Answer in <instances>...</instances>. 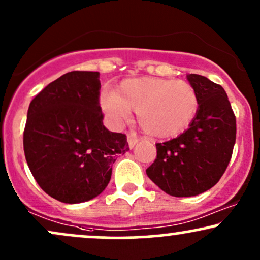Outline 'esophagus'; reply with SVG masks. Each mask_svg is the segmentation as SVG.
<instances>
[{"mask_svg":"<svg viewBox=\"0 0 260 260\" xmlns=\"http://www.w3.org/2000/svg\"><path fill=\"white\" fill-rule=\"evenodd\" d=\"M127 140H128V145H129V148L132 149V148H134V145H136V144L139 142V138H137V137H134V136H132V134H129V136L127 137Z\"/></svg>","mask_w":260,"mask_h":260,"instance_id":"34e87169","label":"esophagus"}]
</instances>
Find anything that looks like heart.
<instances>
[{
	"label": "heart",
	"mask_w": 260,
	"mask_h": 260,
	"mask_svg": "<svg viewBox=\"0 0 260 260\" xmlns=\"http://www.w3.org/2000/svg\"><path fill=\"white\" fill-rule=\"evenodd\" d=\"M100 103L115 123L126 120L134 111L148 136L171 138L191 124L200 99L198 90L189 82L146 76L124 80L115 93H104Z\"/></svg>",
	"instance_id": "1"
}]
</instances>
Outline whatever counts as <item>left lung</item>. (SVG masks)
<instances>
[{"instance_id": "1", "label": "left lung", "mask_w": 260, "mask_h": 260, "mask_svg": "<svg viewBox=\"0 0 260 260\" xmlns=\"http://www.w3.org/2000/svg\"><path fill=\"white\" fill-rule=\"evenodd\" d=\"M186 79L198 90V114L179 137L156 144L157 156L146 170L156 185L176 198L213 187L229 165L236 140V117L223 87L201 75Z\"/></svg>"}]
</instances>
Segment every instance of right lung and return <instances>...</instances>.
<instances>
[{
	"mask_svg": "<svg viewBox=\"0 0 260 260\" xmlns=\"http://www.w3.org/2000/svg\"><path fill=\"white\" fill-rule=\"evenodd\" d=\"M98 71H71L31 100L24 152L46 193L64 203L96 198L108 186L112 164L129 150L126 134L103 124Z\"/></svg>",
	"mask_w": 260,
	"mask_h": 260,
	"instance_id": "right-lung-1",
	"label": "right lung"
}]
</instances>
